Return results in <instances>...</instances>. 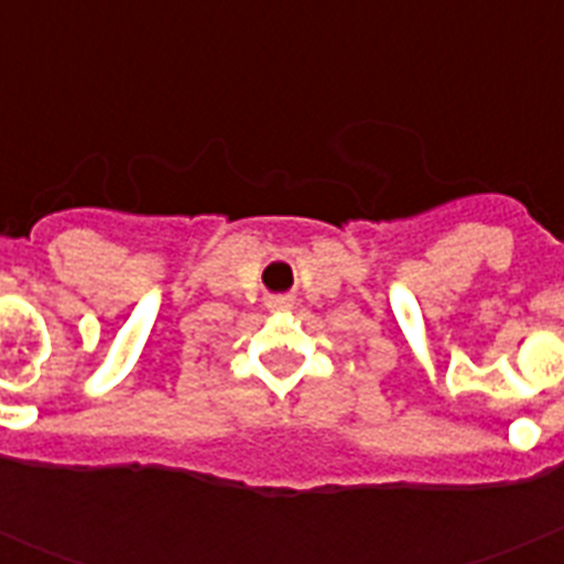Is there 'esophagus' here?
Here are the masks:
<instances>
[{"mask_svg":"<svg viewBox=\"0 0 564 564\" xmlns=\"http://www.w3.org/2000/svg\"><path fill=\"white\" fill-rule=\"evenodd\" d=\"M273 305H282V307H288V299H276V302H273Z\"/></svg>","mask_w":564,"mask_h":564,"instance_id":"34e87169","label":"esophagus"}]
</instances>
